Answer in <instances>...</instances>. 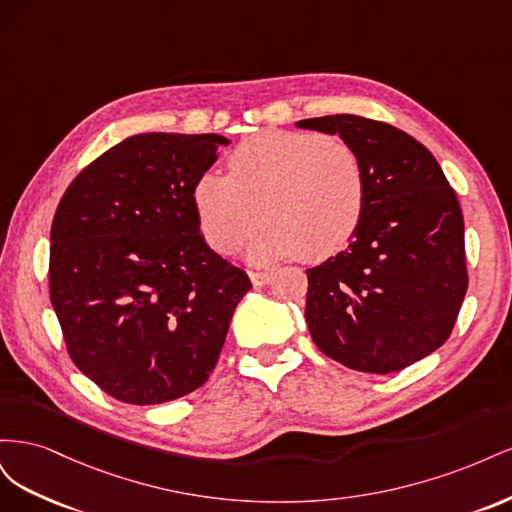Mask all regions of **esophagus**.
<instances>
[{
	"mask_svg": "<svg viewBox=\"0 0 512 512\" xmlns=\"http://www.w3.org/2000/svg\"><path fill=\"white\" fill-rule=\"evenodd\" d=\"M250 280L254 286H265L273 280V271H250Z\"/></svg>",
	"mask_w": 512,
	"mask_h": 512,
	"instance_id": "obj_1",
	"label": "esophagus"
}]
</instances>
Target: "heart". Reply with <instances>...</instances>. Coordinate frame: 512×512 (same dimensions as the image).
Instances as JSON below:
<instances>
[{"label": "heart", "instance_id": "1", "mask_svg": "<svg viewBox=\"0 0 512 512\" xmlns=\"http://www.w3.org/2000/svg\"><path fill=\"white\" fill-rule=\"evenodd\" d=\"M228 166L230 175H200L192 192L213 250L232 252L262 218L267 224L247 247L250 260L316 262L342 252L361 224L365 166L342 138L262 130L237 145Z\"/></svg>", "mask_w": 512, "mask_h": 512}]
</instances>
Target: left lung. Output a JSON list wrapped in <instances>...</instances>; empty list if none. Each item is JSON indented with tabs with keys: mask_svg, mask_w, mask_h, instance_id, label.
I'll return each instance as SVG.
<instances>
[{
	"mask_svg": "<svg viewBox=\"0 0 512 512\" xmlns=\"http://www.w3.org/2000/svg\"><path fill=\"white\" fill-rule=\"evenodd\" d=\"M339 134L365 166L367 198L348 247L307 269L314 344L356 371L393 374L438 350L468 290L463 215L431 151L359 115L297 121Z\"/></svg>",
	"mask_w": 512,
	"mask_h": 512,
	"instance_id": "8db88e82",
	"label": "left lung"
}]
</instances>
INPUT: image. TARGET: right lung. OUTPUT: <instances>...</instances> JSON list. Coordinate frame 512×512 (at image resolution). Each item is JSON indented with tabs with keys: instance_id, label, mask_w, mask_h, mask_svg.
I'll list each match as a JSON object with an SVG mask.
<instances>
[{
	"instance_id": "add662e5",
	"label": "right lung",
	"mask_w": 512,
	"mask_h": 512,
	"mask_svg": "<svg viewBox=\"0 0 512 512\" xmlns=\"http://www.w3.org/2000/svg\"><path fill=\"white\" fill-rule=\"evenodd\" d=\"M228 143L220 134L130 136L59 200L51 303L74 365L126 404H164L203 386L252 288L205 243L192 198Z\"/></svg>"
}]
</instances>
